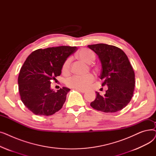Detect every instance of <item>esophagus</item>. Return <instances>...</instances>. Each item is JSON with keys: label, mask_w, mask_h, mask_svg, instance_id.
Here are the masks:
<instances>
[{"label": "esophagus", "mask_w": 156, "mask_h": 156, "mask_svg": "<svg viewBox=\"0 0 156 156\" xmlns=\"http://www.w3.org/2000/svg\"><path fill=\"white\" fill-rule=\"evenodd\" d=\"M78 90L81 93H85L86 92V90H83V89H76Z\"/></svg>", "instance_id": "esophagus-1"}]
</instances>
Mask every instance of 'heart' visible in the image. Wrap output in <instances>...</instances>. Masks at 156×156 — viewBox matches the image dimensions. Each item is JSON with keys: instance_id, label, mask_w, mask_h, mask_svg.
Segmentation results:
<instances>
[{"instance_id": "heart-1", "label": "heart", "mask_w": 156, "mask_h": 156, "mask_svg": "<svg viewBox=\"0 0 156 156\" xmlns=\"http://www.w3.org/2000/svg\"><path fill=\"white\" fill-rule=\"evenodd\" d=\"M78 57L86 63L90 64L95 59L94 53L89 49L83 48L78 53ZM71 58L69 57L66 60L62 65V71L64 73H68L70 69ZM95 77L92 74H88L85 76L74 75L66 80V85L68 87L75 89H85L88 88L94 81Z\"/></svg>"}]
</instances>
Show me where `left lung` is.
Segmentation results:
<instances>
[{"mask_svg": "<svg viewBox=\"0 0 156 156\" xmlns=\"http://www.w3.org/2000/svg\"><path fill=\"white\" fill-rule=\"evenodd\" d=\"M98 56L102 66L99 78L107 85L105 94L96 92L92 108L104 112H116L125 108L133 97L135 73L127 55L119 48L105 44L88 45Z\"/></svg>", "mask_w": 156, "mask_h": 156, "instance_id": "1", "label": "left lung"}]
</instances>
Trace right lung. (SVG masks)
Segmentation results:
<instances>
[{
  "instance_id": "add662e5",
  "label": "right lung",
  "mask_w": 156,
  "mask_h": 156,
  "mask_svg": "<svg viewBox=\"0 0 156 156\" xmlns=\"http://www.w3.org/2000/svg\"><path fill=\"white\" fill-rule=\"evenodd\" d=\"M76 50L70 46L39 48L27 57L18 81L21 101L33 113L51 116L62 108L70 89L62 87L54 92L51 80L61 75L64 61Z\"/></svg>"
}]
</instances>
